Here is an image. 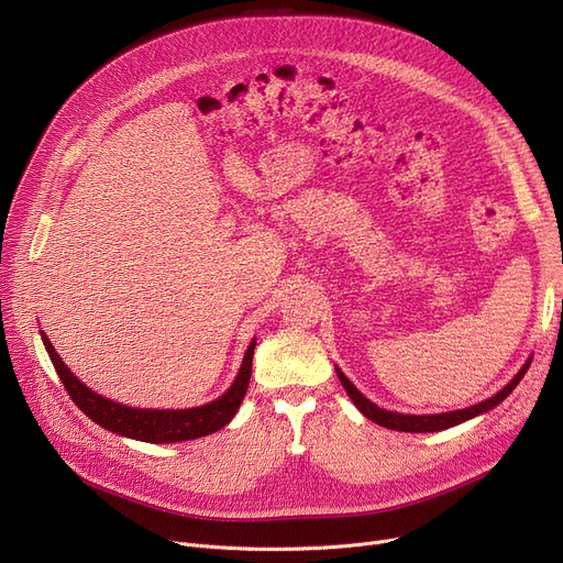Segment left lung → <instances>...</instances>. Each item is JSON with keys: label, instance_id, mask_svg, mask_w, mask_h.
<instances>
[{"label": "left lung", "instance_id": "8db88e82", "mask_svg": "<svg viewBox=\"0 0 563 563\" xmlns=\"http://www.w3.org/2000/svg\"><path fill=\"white\" fill-rule=\"evenodd\" d=\"M531 365V358L520 367V372L507 383L505 388H501L497 395H493L490 399L486 401H479L475 406L470 408H461V410H450V412H438V416H404V412H393V410H386V408H378L376 404H372L353 383L342 374V369H338V378L344 386L346 395L351 397V401L356 404V408L363 412V416L380 427L386 429H395V431H408V433H427V431H442V429H450V427H456L465 420H472L482 416V412H488L490 408H495L497 404H501V399H507L514 388L520 383V378L525 376V372L529 369Z\"/></svg>", "mask_w": 563, "mask_h": 563}]
</instances>
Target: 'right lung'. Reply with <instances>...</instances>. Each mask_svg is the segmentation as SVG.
Wrapping results in <instances>:
<instances>
[{
    "instance_id": "1",
    "label": "right lung",
    "mask_w": 563,
    "mask_h": 563,
    "mask_svg": "<svg viewBox=\"0 0 563 563\" xmlns=\"http://www.w3.org/2000/svg\"><path fill=\"white\" fill-rule=\"evenodd\" d=\"M43 344L49 353V361L62 378L64 388L68 390L70 399L77 404V408L86 418H91L96 424L104 427L111 433L155 442V445H164V442H180V440H194L210 435L219 429H223L234 412L240 410V404L249 390L251 380V367H253V349L255 340L249 344L246 356L242 361L240 374H236L234 383L223 393L219 399L196 406V408H183V410H155V408H130L123 404H115L96 390L86 388L84 383L68 369V365L58 356L47 335L41 331Z\"/></svg>"
}]
</instances>
